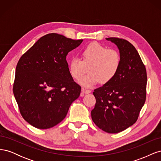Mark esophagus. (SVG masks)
<instances>
[{
  "mask_svg": "<svg viewBox=\"0 0 161 161\" xmlns=\"http://www.w3.org/2000/svg\"><path fill=\"white\" fill-rule=\"evenodd\" d=\"M81 91H82V93H83V94H89V93H90V92H91L90 90L86 89L85 88H82Z\"/></svg>",
  "mask_w": 161,
  "mask_h": 161,
  "instance_id": "1",
  "label": "esophagus"
}]
</instances>
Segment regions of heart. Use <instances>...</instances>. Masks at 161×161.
I'll use <instances>...</instances> for the list:
<instances>
[{"label":"heart","instance_id":"heart-1","mask_svg":"<svg viewBox=\"0 0 161 161\" xmlns=\"http://www.w3.org/2000/svg\"><path fill=\"white\" fill-rule=\"evenodd\" d=\"M80 53L81 60L74 58L70 62L69 72L73 79L79 80L88 70L90 73L80 81L84 86H93L99 81L102 85L108 84L119 72L121 59L115 49L92 42L82 48Z\"/></svg>","mask_w":161,"mask_h":161}]
</instances>
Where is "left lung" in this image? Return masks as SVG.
Returning <instances> with one entry per match:
<instances>
[{"mask_svg":"<svg viewBox=\"0 0 161 161\" xmlns=\"http://www.w3.org/2000/svg\"><path fill=\"white\" fill-rule=\"evenodd\" d=\"M106 40L118 46L121 66L113 80L92 92L96 103L91 118L102 130L115 134L137 121L147 97V74L139 53L131 43L118 37Z\"/></svg>","mask_w":161,"mask_h":161,"instance_id":"8db88e82","label":"left lung"}]
</instances>
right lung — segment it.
I'll return each instance as SVG.
<instances>
[{"instance_id":"obj_1","label":"right lung","mask_w":161,"mask_h":161,"mask_svg":"<svg viewBox=\"0 0 161 161\" xmlns=\"http://www.w3.org/2000/svg\"><path fill=\"white\" fill-rule=\"evenodd\" d=\"M83 40L52 33L42 37L19 59L13 93L23 119L38 129H48L65 118L81 87L73 80L68 53Z\"/></svg>"}]
</instances>
